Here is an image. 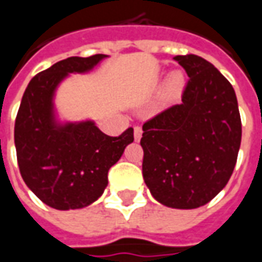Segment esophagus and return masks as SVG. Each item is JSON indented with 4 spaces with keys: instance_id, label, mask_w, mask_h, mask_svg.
Here are the masks:
<instances>
[{
    "instance_id": "1",
    "label": "esophagus",
    "mask_w": 262,
    "mask_h": 262,
    "mask_svg": "<svg viewBox=\"0 0 262 262\" xmlns=\"http://www.w3.org/2000/svg\"><path fill=\"white\" fill-rule=\"evenodd\" d=\"M141 137H142V128H141V127H135L134 128V138H135V141H140Z\"/></svg>"
}]
</instances>
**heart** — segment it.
<instances>
[{
	"mask_svg": "<svg viewBox=\"0 0 262 262\" xmlns=\"http://www.w3.org/2000/svg\"><path fill=\"white\" fill-rule=\"evenodd\" d=\"M185 87V77L182 76L181 72H175L173 75H170L168 84H166V94L169 97H176L179 96L181 92Z\"/></svg>",
	"mask_w": 262,
	"mask_h": 262,
	"instance_id": "heart-1",
	"label": "heart"
}]
</instances>
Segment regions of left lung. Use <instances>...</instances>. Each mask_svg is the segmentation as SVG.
<instances>
[{
  "mask_svg": "<svg viewBox=\"0 0 262 262\" xmlns=\"http://www.w3.org/2000/svg\"><path fill=\"white\" fill-rule=\"evenodd\" d=\"M189 76L182 103L142 125V175L152 196L173 209L209 203L234 170L241 118L230 81L198 55L175 56Z\"/></svg>",
  "mask_w": 262,
  "mask_h": 262,
  "instance_id": "8db88e82",
  "label": "left lung"
}]
</instances>
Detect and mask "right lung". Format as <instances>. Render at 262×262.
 Returning <instances> with one entry per match:
<instances>
[{
  "label": "right lung",
  "mask_w": 262,
  "mask_h": 262,
  "mask_svg": "<svg viewBox=\"0 0 262 262\" xmlns=\"http://www.w3.org/2000/svg\"><path fill=\"white\" fill-rule=\"evenodd\" d=\"M105 55L72 56L29 81L15 118L16 159L24 182L45 205L57 210L81 209L103 194L108 170L134 141V129L121 135L101 133L94 122L53 121L52 96L68 73H81Z\"/></svg>",
  "instance_id": "1"
}]
</instances>
